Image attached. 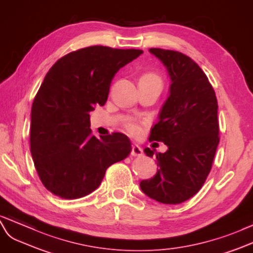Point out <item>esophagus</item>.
<instances>
[{"instance_id":"obj_1","label":"esophagus","mask_w":253,"mask_h":253,"mask_svg":"<svg viewBox=\"0 0 253 253\" xmlns=\"http://www.w3.org/2000/svg\"><path fill=\"white\" fill-rule=\"evenodd\" d=\"M142 148L138 144H133L131 147V156H141L142 155Z\"/></svg>"}]
</instances>
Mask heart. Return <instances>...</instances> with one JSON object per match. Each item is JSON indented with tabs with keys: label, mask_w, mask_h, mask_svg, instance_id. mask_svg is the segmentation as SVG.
Returning a JSON list of instances; mask_svg holds the SVG:
<instances>
[{
	"label": "heart",
	"mask_w": 253,
	"mask_h": 253,
	"mask_svg": "<svg viewBox=\"0 0 253 253\" xmlns=\"http://www.w3.org/2000/svg\"><path fill=\"white\" fill-rule=\"evenodd\" d=\"M140 81H144V82H148V83H154V84H158V85L161 86V79L160 77L156 74H145L142 76V78L140 79ZM127 130L130 132L133 135H137L140 132V128L138 125L135 124H129L127 126Z\"/></svg>",
	"instance_id": "obj_1"
}]
</instances>
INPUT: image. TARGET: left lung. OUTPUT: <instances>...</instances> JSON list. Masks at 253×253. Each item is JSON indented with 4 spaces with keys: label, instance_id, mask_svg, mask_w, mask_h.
Masks as SVG:
<instances>
[{
    "label": "left lung",
    "instance_id": "1",
    "mask_svg": "<svg viewBox=\"0 0 253 253\" xmlns=\"http://www.w3.org/2000/svg\"><path fill=\"white\" fill-rule=\"evenodd\" d=\"M165 65L171 79L170 93L151 130V141H161L166 153L146 147L156 155L157 173L141 180L147 197L164 204H179L193 197L211 169L219 143L218 102L203 70L189 56L177 51L151 48Z\"/></svg>",
    "mask_w": 253,
    "mask_h": 253
}]
</instances>
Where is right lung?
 <instances>
[{
    "mask_svg": "<svg viewBox=\"0 0 253 253\" xmlns=\"http://www.w3.org/2000/svg\"><path fill=\"white\" fill-rule=\"evenodd\" d=\"M142 53L93 46L66 54L49 69L32 105L30 144L38 176L55 196H87L108 168L130 153L125 134L93 135L89 112L105 105L115 74Z\"/></svg>",
    "mask_w": 253,
    "mask_h": 253,
    "instance_id": "1",
    "label": "right lung"
}]
</instances>
